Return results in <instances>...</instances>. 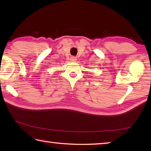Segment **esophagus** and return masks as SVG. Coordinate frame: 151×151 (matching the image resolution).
Masks as SVG:
<instances>
[{
    "label": "esophagus",
    "instance_id": "obj_1",
    "mask_svg": "<svg viewBox=\"0 0 151 151\" xmlns=\"http://www.w3.org/2000/svg\"><path fill=\"white\" fill-rule=\"evenodd\" d=\"M70 60H71V61H73V62H75V61L76 60V58L75 57H72L70 58Z\"/></svg>",
    "mask_w": 151,
    "mask_h": 151
}]
</instances>
